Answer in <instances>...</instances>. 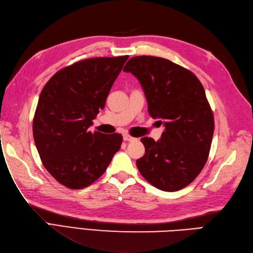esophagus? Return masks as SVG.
<instances>
[{
    "label": "esophagus",
    "mask_w": 253,
    "mask_h": 253,
    "mask_svg": "<svg viewBox=\"0 0 253 253\" xmlns=\"http://www.w3.org/2000/svg\"><path fill=\"white\" fill-rule=\"evenodd\" d=\"M123 138H124V141H126V142H133V141L136 140L135 137L131 136L130 134H124V135H123Z\"/></svg>",
    "instance_id": "obj_1"
}]
</instances>
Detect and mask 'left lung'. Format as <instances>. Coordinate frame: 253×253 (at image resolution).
<instances>
[{
	"label": "left lung",
	"instance_id": "8db88e82",
	"mask_svg": "<svg viewBox=\"0 0 253 253\" xmlns=\"http://www.w3.org/2000/svg\"><path fill=\"white\" fill-rule=\"evenodd\" d=\"M123 70L140 81L149 115L166 128L158 142L141 138L146 153L136 161L138 171L163 191L185 188L205 166L213 136L214 118L202 83L190 70L159 56H134Z\"/></svg>",
	"mask_w": 253,
	"mask_h": 253
}]
</instances>
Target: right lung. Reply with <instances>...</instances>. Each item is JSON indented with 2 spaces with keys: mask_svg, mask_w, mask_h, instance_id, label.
<instances>
[{
  "mask_svg": "<svg viewBox=\"0 0 253 253\" xmlns=\"http://www.w3.org/2000/svg\"><path fill=\"white\" fill-rule=\"evenodd\" d=\"M128 55L89 58L60 69L41 91L32 123L44 167L70 189H82L101 177L123 136L88 128L104 109L110 89Z\"/></svg>",
  "mask_w": 253,
  "mask_h": 253,
  "instance_id": "add662e5",
  "label": "right lung"
}]
</instances>
